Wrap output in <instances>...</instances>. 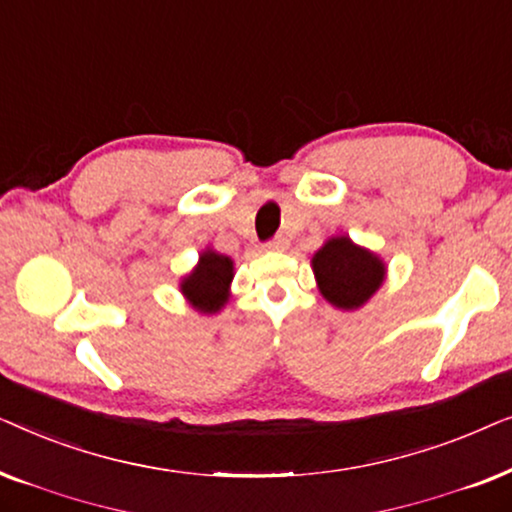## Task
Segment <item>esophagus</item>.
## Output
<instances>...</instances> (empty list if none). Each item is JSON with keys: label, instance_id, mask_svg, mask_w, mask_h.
<instances>
[{"label": "esophagus", "instance_id": "1", "mask_svg": "<svg viewBox=\"0 0 512 512\" xmlns=\"http://www.w3.org/2000/svg\"><path fill=\"white\" fill-rule=\"evenodd\" d=\"M286 247H289V240H286L284 235H277V237H272V240L265 244V249L268 251H284Z\"/></svg>", "mask_w": 512, "mask_h": 512}]
</instances>
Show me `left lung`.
Here are the masks:
<instances>
[{
  "label": "left lung",
  "mask_w": 512,
  "mask_h": 512,
  "mask_svg": "<svg viewBox=\"0 0 512 512\" xmlns=\"http://www.w3.org/2000/svg\"><path fill=\"white\" fill-rule=\"evenodd\" d=\"M319 291L338 310H359L384 282V263L347 235L331 237L312 256Z\"/></svg>",
  "instance_id": "1"
}]
</instances>
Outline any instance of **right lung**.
Returning a JSON list of instances; mask_svg holds the SVG:
<instances>
[{
  "instance_id": "right-lung-1",
  "label": "right lung",
  "mask_w": 512,
  "mask_h": 512,
  "mask_svg": "<svg viewBox=\"0 0 512 512\" xmlns=\"http://www.w3.org/2000/svg\"><path fill=\"white\" fill-rule=\"evenodd\" d=\"M230 282H233V261L216 254L214 249H205L193 272L181 279V293L198 312L214 314L228 303Z\"/></svg>"
}]
</instances>
